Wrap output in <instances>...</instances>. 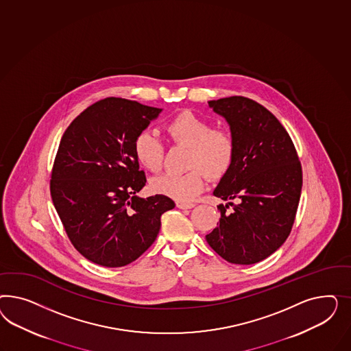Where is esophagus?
Returning a JSON list of instances; mask_svg holds the SVG:
<instances>
[{"mask_svg":"<svg viewBox=\"0 0 351 351\" xmlns=\"http://www.w3.org/2000/svg\"><path fill=\"white\" fill-rule=\"evenodd\" d=\"M176 206L180 210H191L195 204L194 203L181 202V201H179V202H176Z\"/></svg>","mask_w":351,"mask_h":351,"instance_id":"1","label":"esophagus"}]
</instances>
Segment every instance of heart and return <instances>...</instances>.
Segmentation results:
<instances>
[{
	"mask_svg": "<svg viewBox=\"0 0 351 351\" xmlns=\"http://www.w3.org/2000/svg\"><path fill=\"white\" fill-rule=\"evenodd\" d=\"M165 131L173 145L188 148L185 173H165L152 180V188L178 201H189L201 193L206 175L217 180L230 170L235 157V141L223 128L191 110L181 112L166 123ZM135 157L147 170L158 172L163 165L165 147L150 130H144L134 141Z\"/></svg>",
	"mask_w": 351,
	"mask_h": 351,
	"instance_id": "b5f03b06",
	"label": "heart"
}]
</instances>
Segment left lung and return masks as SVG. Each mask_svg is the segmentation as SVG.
<instances>
[{
  "instance_id": "left-lung-1",
  "label": "left lung",
  "mask_w": 351,
  "mask_h": 351,
  "mask_svg": "<svg viewBox=\"0 0 351 351\" xmlns=\"http://www.w3.org/2000/svg\"><path fill=\"white\" fill-rule=\"evenodd\" d=\"M208 106L228 122L235 157L213 191L228 203L219 204L220 220L206 239L223 260L251 265L274 254L291 233L302 188L301 163L286 128L261 104L230 96Z\"/></svg>"
}]
</instances>
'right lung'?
<instances>
[{
  "instance_id": "add662e5",
  "label": "right lung",
  "mask_w": 351,
  "mask_h": 351,
  "mask_svg": "<svg viewBox=\"0 0 351 351\" xmlns=\"http://www.w3.org/2000/svg\"><path fill=\"white\" fill-rule=\"evenodd\" d=\"M162 109L106 97L85 109L60 140L50 191L75 250L97 265L119 267L143 255L175 207L162 194L140 198L147 182L134 141Z\"/></svg>"
}]
</instances>
